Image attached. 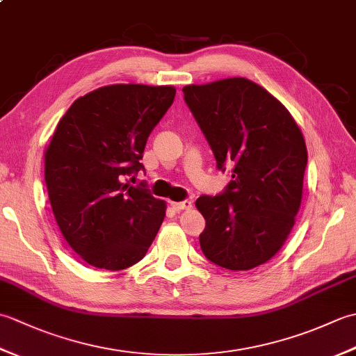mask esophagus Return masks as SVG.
I'll return each instance as SVG.
<instances>
[{
    "mask_svg": "<svg viewBox=\"0 0 356 356\" xmlns=\"http://www.w3.org/2000/svg\"><path fill=\"white\" fill-rule=\"evenodd\" d=\"M171 207L176 211H188L193 208V202L184 200V202H171Z\"/></svg>",
    "mask_w": 356,
    "mask_h": 356,
    "instance_id": "obj_1",
    "label": "esophagus"
}]
</instances>
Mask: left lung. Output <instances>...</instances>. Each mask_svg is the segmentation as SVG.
<instances>
[{
	"instance_id": "obj_1",
	"label": "left lung",
	"mask_w": 356,
	"mask_h": 356,
	"mask_svg": "<svg viewBox=\"0 0 356 356\" xmlns=\"http://www.w3.org/2000/svg\"><path fill=\"white\" fill-rule=\"evenodd\" d=\"M182 92L218 170L234 166L223 194L195 200L207 220L202 251L225 269H254L282 249L295 225L307 163L303 133L277 97L246 78Z\"/></svg>"
}]
</instances>
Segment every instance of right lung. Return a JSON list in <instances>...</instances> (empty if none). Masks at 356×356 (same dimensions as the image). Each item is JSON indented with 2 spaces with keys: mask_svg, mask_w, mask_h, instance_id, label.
<instances>
[{
  "mask_svg": "<svg viewBox=\"0 0 356 356\" xmlns=\"http://www.w3.org/2000/svg\"><path fill=\"white\" fill-rule=\"evenodd\" d=\"M172 86L115 84L78 97L44 153L56 223L70 248L95 268L122 270L145 257L166 203L125 182L149 133L171 107Z\"/></svg>",
  "mask_w": 356,
  "mask_h": 356,
  "instance_id": "obj_1",
  "label": "right lung"
}]
</instances>
